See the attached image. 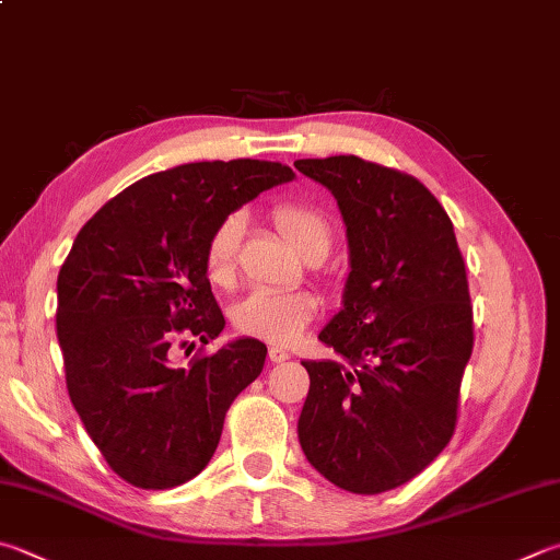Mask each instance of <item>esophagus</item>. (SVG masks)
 I'll use <instances>...</instances> for the list:
<instances>
[{
  "instance_id": "1",
  "label": "esophagus",
  "mask_w": 560,
  "mask_h": 560,
  "mask_svg": "<svg viewBox=\"0 0 560 560\" xmlns=\"http://www.w3.org/2000/svg\"><path fill=\"white\" fill-rule=\"evenodd\" d=\"M291 358V354L283 350V348H269V360L273 362V364H279V362H287Z\"/></svg>"
}]
</instances>
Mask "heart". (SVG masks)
Instances as JSON below:
<instances>
[{
    "label": "heart",
    "mask_w": 560,
    "mask_h": 560,
    "mask_svg": "<svg viewBox=\"0 0 560 560\" xmlns=\"http://www.w3.org/2000/svg\"><path fill=\"white\" fill-rule=\"evenodd\" d=\"M273 225L299 254L330 249L332 228L325 212L308 202H281L271 212ZM247 230L242 210L222 218L206 242V273L215 287H230L237 277V254ZM318 313V299L311 291L254 289L232 306V325L249 338L273 345H291L301 338Z\"/></svg>",
    "instance_id": "1"
}]
</instances>
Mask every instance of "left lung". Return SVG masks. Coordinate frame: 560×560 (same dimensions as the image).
Returning a JSON list of instances; mask_svg holds the SVG:
<instances>
[{
  "instance_id": "obj_1",
  "label": "left lung",
  "mask_w": 560,
  "mask_h": 560,
  "mask_svg": "<svg viewBox=\"0 0 560 560\" xmlns=\"http://www.w3.org/2000/svg\"><path fill=\"white\" fill-rule=\"evenodd\" d=\"M348 228L342 308L318 340L342 362H301L311 389L299 441L325 480L354 494L394 490L455 431L472 306L453 222L433 192L360 156L299 159Z\"/></svg>"
}]
</instances>
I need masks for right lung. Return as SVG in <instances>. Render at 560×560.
I'll use <instances>...</instances> for the list:
<instances>
[{
    "mask_svg": "<svg viewBox=\"0 0 560 560\" xmlns=\"http://www.w3.org/2000/svg\"><path fill=\"white\" fill-rule=\"evenodd\" d=\"M296 174L279 161H198L131 183L78 232L58 273L56 330L70 401L107 465L141 490L196 477L267 345L228 342L176 368L171 352L225 328L206 273L218 222Z\"/></svg>",
    "mask_w": 560,
    "mask_h": 560,
    "instance_id": "right-lung-1",
    "label": "right lung"
}]
</instances>
